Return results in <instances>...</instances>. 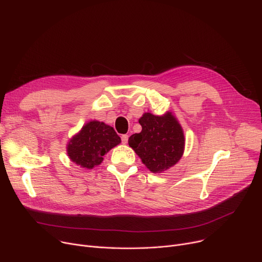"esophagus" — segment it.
Listing matches in <instances>:
<instances>
[{"label": "esophagus", "mask_w": 262, "mask_h": 262, "mask_svg": "<svg viewBox=\"0 0 262 262\" xmlns=\"http://www.w3.org/2000/svg\"><path fill=\"white\" fill-rule=\"evenodd\" d=\"M121 140H122L123 144H126L128 142V135H122Z\"/></svg>", "instance_id": "1"}]
</instances>
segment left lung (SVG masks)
I'll return each instance as SVG.
<instances>
[{
    "label": "left lung",
    "mask_w": 262,
    "mask_h": 262,
    "mask_svg": "<svg viewBox=\"0 0 262 262\" xmlns=\"http://www.w3.org/2000/svg\"><path fill=\"white\" fill-rule=\"evenodd\" d=\"M139 123L142 130L132 135L128 144L150 172L166 171L180 161L184 154L185 136L172 113L163 116L145 113Z\"/></svg>",
    "instance_id": "obj_1"
}]
</instances>
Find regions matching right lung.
Wrapping results in <instances>:
<instances>
[{
	"instance_id": "1",
	"label": "right lung",
	"mask_w": 262,
	"mask_h": 262,
	"mask_svg": "<svg viewBox=\"0 0 262 262\" xmlns=\"http://www.w3.org/2000/svg\"><path fill=\"white\" fill-rule=\"evenodd\" d=\"M121 142L115 129L103 122L90 121L69 141V158L81 168L92 169L103 161V156Z\"/></svg>"
}]
</instances>
